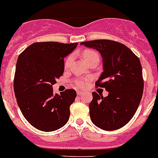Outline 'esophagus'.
Masks as SVG:
<instances>
[{
  "label": "esophagus",
  "mask_w": 158,
  "mask_h": 158,
  "mask_svg": "<svg viewBox=\"0 0 158 158\" xmlns=\"http://www.w3.org/2000/svg\"><path fill=\"white\" fill-rule=\"evenodd\" d=\"M83 94V91H77V95L80 96V95H82Z\"/></svg>",
  "instance_id": "1"
}]
</instances>
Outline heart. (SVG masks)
<instances>
[{"mask_svg": "<svg viewBox=\"0 0 158 158\" xmlns=\"http://www.w3.org/2000/svg\"><path fill=\"white\" fill-rule=\"evenodd\" d=\"M83 58L86 60L87 63H90V61H92L94 59L98 58V55L94 52V51L91 50H85L83 51ZM99 59V58H98ZM73 60V56L72 55H70L67 57L65 60V63H64V66H65V68H68L71 66V62ZM89 82V79L87 78H77L74 80V85L76 88L79 89H83L84 87H86V86L87 85Z\"/></svg>", "mask_w": 158, "mask_h": 158, "instance_id": "heart-1", "label": "heart"}]
</instances>
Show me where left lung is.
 Instances as JSON below:
<instances>
[{
  "mask_svg": "<svg viewBox=\"0 0 158 158\" xmlns=\"http://www.w3.org/2000/svg\"><path fill=\"white\" fill-rule=\"evenodd\" d=\"M98 51L103 61V72L96 81L97 87L107 90L103 98L93 92L89 105L92 123L104 130L122 128L136 113L143 94L142 65L138 56L117 41L95 40L82 42Z\"/></svg>",
  "mask_w": 158,
  "mask_h": 158,
  "instance_id": "obj_1",
  "label": "left lung"
}]
</instances>
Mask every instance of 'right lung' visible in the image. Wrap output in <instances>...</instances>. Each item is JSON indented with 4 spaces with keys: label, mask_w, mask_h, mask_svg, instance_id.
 <instances>
[{
    "label": "right lung",
    "mask_w": 158,
    "mask_h": 158,
    "mask_svg": "<svg viewBox=\"0 0 158 158\" xmlns=\"http://www.w3.org/2000/svg\"><path fill=\"white\" fill-rule=\"evenodd\" d=\"M77 44L37 42L19 56L13 84L15 96L22 114L37 130L51 132L68 123L76 92L68 89L54 94L52 85L64 73V57Z\"/></svg>",
    "instance_id": "obj_1"
}]
</instances>
